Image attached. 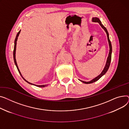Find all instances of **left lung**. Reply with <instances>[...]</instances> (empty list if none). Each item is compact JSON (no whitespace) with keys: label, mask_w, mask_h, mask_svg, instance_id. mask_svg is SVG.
I'll return each instance as SVG.
<instances>
[{"label":"left lung","mask_w":129,"mask_h":129,"mask_svg":"<svg viewBox=\"0 0 129 129\" xmlns=\"http://www.w3.org/2000/svg\"><path fill=\"white\" fill-rule=\"evenodd\" d=\"M92 21L93 22H98L99 23V24L101 25V26L103 28H104V29L106 33L107 34V39H108V43H109V55H108V57L107 58V62H106V66L104 68V69L103 70V71H102V72L98 75V77H97L96 78H95V79H94L93 80H92V81H90L89 82H85V81H81V80H80L82 82L84 83H85V84H90V83H92L93 82H95L97 81H98V80H99L103 75H104L107 72V71H108L109 68V66H110V62H111V53H112V46H111V42L109 40V34H108V32L107 31V30L106 29V28L102 24V22L101 21H100V20L97 18H93L92 19Z\"/></svg>","instance_id":"obj_1"}]
</instances>
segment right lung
Returning a JSON list of instances; mask_svg holds the SVG:
<instances>
[{
	"label": "right lung",
	"mask_w": 129,
	"mask_h": 129,
	"mask_svg": "<svg viewBox=\"0 0 129 129\" xmlns=\"http://www.w3.org/2000/svg\"><path fill=\"white\" fill-rule=\"evenodd\" d=\"M20 32H21V30H20V31L18 33V34H17V36H16V39H15V41H14V50H13V59H14V61L15 64H16V67H17V69H18V71H19V73L20 74L21 76L22 77V78L23 79V80H24V81H25L26 82H27L28 83H29V84H32V85H35V86H37V87H44L46 86H47V85H38L33 84H32V83H31L28 82V81H26V80H25L23 77L22 76V74H21V72H20V70H19V68H18V65H17V61H16V50L17 41L18 37V36H19V34H20Z\"/></svg>",
	"instance_id": "obj_1"
}]
</instances>
